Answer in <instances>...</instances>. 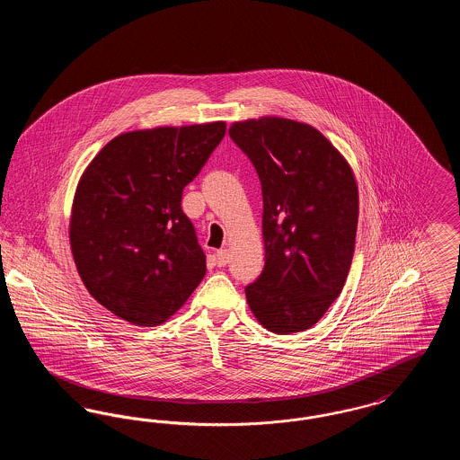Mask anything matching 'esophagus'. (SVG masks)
Listing matches in <instances>:
<instances>
[{
	"label": "esophagus",
	"mask_w": 460,
	"mask_h": 460,
	"mask_svg": "<svg viewBox=\"0 0 460 460\" xmlns=\"http://www.w3.org/2000/svg\"><path fill=\"white\" fill-rule=\"evenodd\" d=\"M216 261H217L219 267H224L226 263L229 262V250H227V248H220V250H217Z\"/></svg>",
	"instance_id": "esophagus-1"
}]
</instances>
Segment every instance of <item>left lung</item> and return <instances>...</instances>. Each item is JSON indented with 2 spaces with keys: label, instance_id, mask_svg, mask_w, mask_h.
<instances>
[{
  "label": "left lung",
  "instance_id": "obj_1",
  "mask_svg": "<svg viewBox=\"0 0 460 460\" xmlns=\"http://www.w3.org/2000/svg\"><path fill=\"white\" fill-rule=\"evenodd\" d=\"M233 141L262 184L265 265L244 288L263 328H312L340 296L350 270L358 188L349 160L321 131L285 117L233 122Z\"/></svg>",
  "mask_w": 460,
  "mask_h": 460
}]
</instances>
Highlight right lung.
Segmentation results:
<instances>
[{"mask_svg": "<svg viewBox=\"0 0 460 460\" xmlns=\"http://www.w3.org/2000/svg\"><path fill=\"white\" fill-rule=\"evenodd\" d=\"M226 122L122 132L81 175L68 240L89 295L136 326L164 324L201 283L207 262L181 208Z\"/></svg>", "mask_w": 460, "mask_h": 460, "instance_id": "1", "label": "right lung"}]
</instances>
